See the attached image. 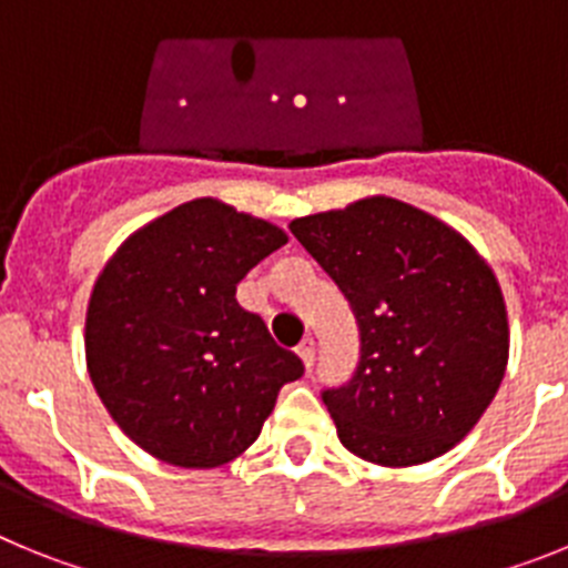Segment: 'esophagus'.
Instances as JSON below:
<instances>
[{"instance_id":"obj_1","label":"esophagus","mask_w":568,"mask_h":568,"mask_svg":"<svg viewBox=\"0 0 568 568\" xmlns=\"http://www.w3.org/2000/svg\"><path fill=\"white\" fill-rule=\"evenodd\" d=\"M298 358H301V364H304V369H313V361H315V344L313 341H301L298 344Z\"/></svg>"}]
</instances>
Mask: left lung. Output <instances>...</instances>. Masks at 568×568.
Returning a JSON list of instances; mask_svg holds the SVG:
<instances>
[{
    "mask_svg": "<svg viewBox=\"0 0 568 568\" xmlns=\"http://www.w3.org/2000/svg\"><path fill=\"white\" fill-rule=\"evenodd\" d=\"M353 307L361 361L324 389L341 444L378 466L449 453L486 413L509 361V321L484 255L389 195L290 222Z\"/></svg>",
    "mask_w": 568,
    "mask_h": 568,
    "instance_id": "8db88e82",
    "label": "left lung"
}]
</instances>
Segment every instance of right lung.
I'll return each mask as SVG.
<instances>
[{
    "instance_id": "1",
    "label": "right lung",
    "mask_w": 568,
    "mask_h": 568,
    "mask_svg": "<svg viewBox=\"0 0 568 568\" xmlns=\"http://www.w3.org/2000/svg\"><path fill=\"white\" fill-rule=\"evenodd\" d=\"M275 224L193 199L135 230L99 273L84 318L88 373L110 418L144 453L184 469L239 458L304 364L235 301Z\"/></svg>"
}]
</instances>
